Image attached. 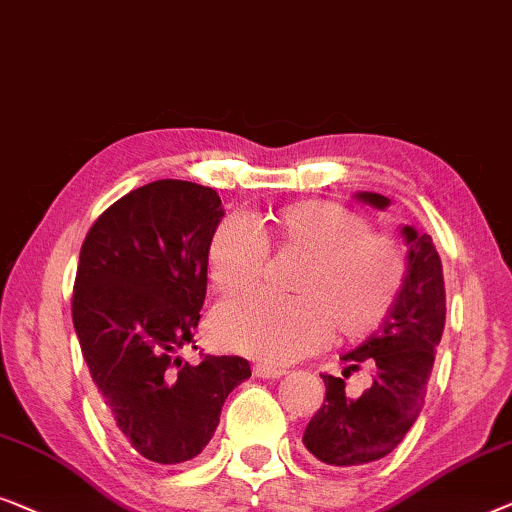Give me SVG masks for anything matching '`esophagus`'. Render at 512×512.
I'll use <instances>...</instances> for the list:
<instances>
[{
  "label": "esophagus",
  "mask_w": 512,
  "mask_h": 512,
  "mask_svg": "<svg viewBox=\"0 0 512 512\" xmlns=\"http://www.w3.org/2000/svg\"><path fill=\"white\" fill-rule=\"evenodd\" d=\"M253 373L257 378H264V380H276L285 376L283 369H276V366H266V364H257Z\"/></svg>",
  "instance_id": "34e87169"
}]
</instances>
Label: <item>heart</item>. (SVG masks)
Instances as JSON below:
<instances>
[{
    "mask_svg": "<svg viewBox=\"0 0 512 512\" xmlns=\"http://www.w3.org/2000/svg\"><path fill=\"white\" fill-rule=\"evenodd\" d=\"M273 220L287 246L311 255L297 283L301 294L246 292L222 301L211 318V334L222 348L287 364L322 348L336 327L343 336L362 338L383 325L406 280L397 241L371 234L362 215L334 201H299ZM266 262L269 243L248 218L232 215L215 227L206 250L215 290L259 283Z\"/></svg>",
    "mask_w": 512,
    "mask_h": 512,
    "instance_id": "1",
    "label": "heart"
}]
</instances>
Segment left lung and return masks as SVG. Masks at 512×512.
<instances>
[{"instance_id": "1", "label": "left lung", "mask_w": 512, "mask_h": 512, "mask_svg": "<svg viewBox=\"0 0 512 512\" xmlns=\"http://www.w3.org/2000/svg\"><path fill=\"white\" fill-rule=\"evenodd\" d=\"M355 199L378 211L390 206L378 192H357ZM401 236L408 253L397 304L376 334L341 357L348 364L343 377L359 363L376 365L374 385L362 398H350L342 378L322 376L325 403L304 431L306 450L322 464L378 462L403 441L422 410L445 327L443 266L429 234L403 225Z\"/></svg>"}]
</instances>
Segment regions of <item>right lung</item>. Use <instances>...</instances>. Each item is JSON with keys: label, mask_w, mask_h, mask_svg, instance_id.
<instances>
[{"label": "right lung", "mask_w": 512, "mask_h": 512, "mask_svg": "<svg viewBox=\"0 0 512 512\" xmlns=\"http://www.w3.org/2000/svg\"><path fill=\"white\" fill-rule=\"evenodd\" d=\"M222 215L211 187L164 178L106 208L78 259L71 315L106 422L155 464L197 457L229 392L250 378L243 357H178L194 343Z\"/></svg>", "instance_id": "right-lung-1"}]
</instances>
